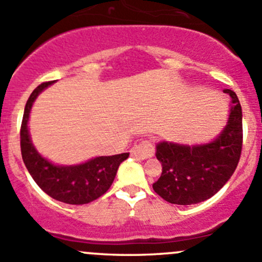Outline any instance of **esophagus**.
I'll list each match as a JSON object with an SVG mask.
<instances>
[{"mask_svg": "<svg viewBox=\"0 0 262 262\" xmlns=\"http://www.w3.org/2000/svg\"><path fill=\"white\" fill-rule=\"evenodd\" d=\"M132 157L139 158V160H146L155 155V147L149 141H142L141 143L134 144L130 149Z\"/></svg>", "mask_w": 262, "mask_h": 262, "instance_id": "obj_1", "label": "esophagus"}]
</instances>
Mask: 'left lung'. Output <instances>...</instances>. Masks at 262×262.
<instances>
[{
    "instance_id": "8db88e82",
    "label": "left lung",
    "mask_w": 262,
    "mask_h": 262,
    "mask_svg": "<svg viewBox=\"0 0 262 262\" xmlns=\"http://www.w3.org/2000/svg\"><path fill=\"white\" fill-rule=\"evenodd\" d=\"M231 96L228 121L218 137L205 144L160 142L156 157L162 173L153 190L171 204L191 205L212 198L231 179L242 150V109L237 95Z\"/></svg>"
}]
</instances>
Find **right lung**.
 Returning <instances> with one entry per match:
<instances>
[{"label":"right lung","instance_id":"add662e5","mask_svg":"<svg viewBox=\"0 0 262 262\" xmlns=\"http://www.w3.org/2000/svg\"><path fill=\"white\" fill-rule=\"evenodd\" d=\"M53 82L54 81L39 84L26 101L20 130L21 156L31 178L50 198L66 204H87L109 190L115 179L119 165L129 157V153L101 156L81 165L73 166L54 165L39 155L33 146L29 133V115L38 95Z\"/></svg>","mask_w":262,"mask_h":262}]
</instances>
